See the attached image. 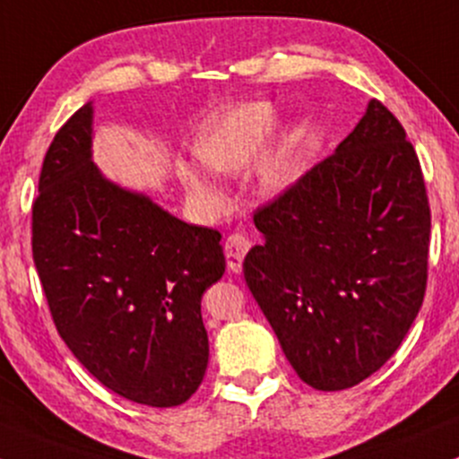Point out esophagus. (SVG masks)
I'll return each mask as SVG.
<instances>
[{"instance_id": "esophagus-1", "label": "esophagus", "mask_w": 459, "mask_h": 459, "mask_svg": "<svg viewBox=\"0 0 459 459\" xmlns=\"http://www.w3.org/2000/svg\"><path fill=\"white\" fill-rule=\"evenodd\" d=\"M225 260H228V269L234 273L243 271V260L249 251V240L243 234H231L225 240Z\"/></svg>"}]
</instances>
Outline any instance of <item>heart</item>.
<instances>
[{
	"label": "heart",
	"mask_w": 459,
	"mask_h": 459,
	"mask_svg": "<svg viewBox=\"0 0 459 459\" xmlns=\"http://www.w3.org/2000/svg\"><path fill=\"white\" fill-rule=\"evenodd\" d=\"M277 126V110L271 101H245L214 112L195 138L193 152L204 167L219 175H238L251 167L269 143ZM301 171V141L295 130H284L266 149L254 169L255 188L264 197H277L297 182ZM179 179L190 197L208 210L225 205V193L197 164L182 162Z\"/></svg>",
	"instance_id": "1"
}]
</instances>
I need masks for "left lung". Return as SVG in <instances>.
Wrapping results in <instances>:
<instances>
[{
	"label": "left lung",
	"mask_w": 459,
	"mask_h": 459,
	"mask_svg": "<svg viewBox=\"0 0 459 459\" xmlns=\"http://www.w3.org/2000/svg\"><path fill=\"white\" fill-rule=\"evenodd\" d=\"M254 223L264 243L245 257L247 286L299 377L329 393L382 368L423 306L431 230L393 112L370 100L336 152Z\"/></svg>",
	"instance_id": "obj_1"
}]
</instances>
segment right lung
<instances>
[{
	"instance_id": "obj_1",
	"label": "right lung",
	"mask_w": 459,
	"mask_h": 459,
	"mask_svg": "<svg viewBox=\"0 0 459 459\" xmlns=\"http://www.w3.org/2000/svg\"><path fill=\"white\" fill-rule=\"evenodd\" d=\"M92 101L45 153L32 254L56 329L112 393L149 408L193 396L208 367L202 297L225 273L221 234L188 225L92 162Z\"/></svg>"
}]
</instances>
